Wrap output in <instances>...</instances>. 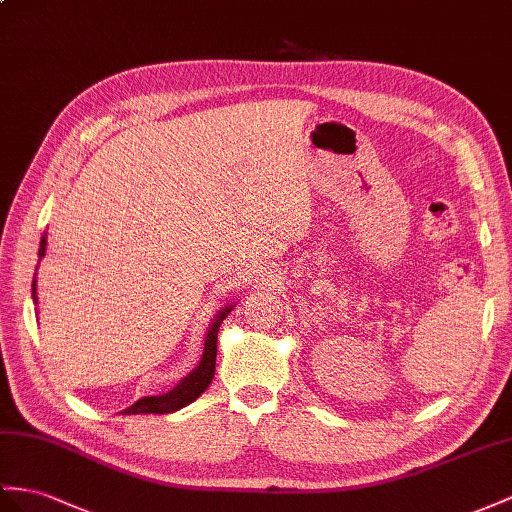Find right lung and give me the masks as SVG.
Here are the masks:
<instances>
[{
	"mask_svg": "<svg viewBox=\"0 0 512 512\" xmlns=\"http://www.w3.org/2000/svg\"><path fill=\"white\" fill-rule=\"evenodd\" d=\"M45 246H47V240L43 235L41 240V248H38V257H45ZM34 300H36V281H34ZM231 307L222 309L218 313V318L214 320L212 329L207 331V337H205V350H203V357H201V363L199 368H196L190 376L183 378V381L173 389L164 393V396H151V398H140L138 402H134L129 406V409L123 411V415H138V413H157V415H164V413H173V411H179L181 406H186L190 402H194L196 398L201 396V393L209 387V383H212L214 378V372H216V342H218V329L222 320H225L229 316Z\"/></svg>",
	"mask_w": 512,
	"mask_h": 512,
	"instance_id": "obj_1",
	"label": "right lung"
}]
</instances>
